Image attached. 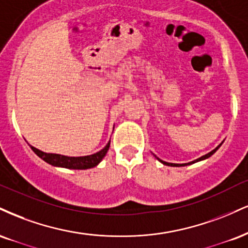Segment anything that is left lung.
I'll return each instance as SVG.
<instances>
[{"label": "left lung", "mask_w": 248, "mask_h": 248, "mask_svg": "<svg viewBox=\"0 0 248 248\" xmlns=\"http://www.w3.org/2000/svg\"><path fill=\"white\" fill-rule=\"evenodd\" d=\"M220 147V144L218 145V147H217L216 149H214L213 151H210L209 154H207V155H204V156H202V157H200V158H198V159H195V160H193V162H189V163H186V164H173V163H168V162H164V160H162V159H159V158H157L158 160H159L160 163H163L164 165H168V166H186V165H190V164H194V163H196V162H200V160H204V159H207V158H209L210 156H213V155L216 153L217 151V149H218Z\"/></svg>", "instance_id": "obj_1"}]
</instances>
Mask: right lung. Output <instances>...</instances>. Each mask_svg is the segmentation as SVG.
<instances>
[{
    "label": "right lung",
    "mask_w": 248,
    "mask_h": 248,
    "mask_svg": "<svg viewBox=\"0 0 248 248\" xmlns=\"http://www.w3.org/2000/svg\"><path fill=\"white\" fill-rule=\"evenodd\" d=\"M109 144H111V141L107 143L105 148L101 149L98 153L90 155V156L83 157H68L58 154H46L38 150L37 148L32 147V145H30V147H31L32 150L34 151L35 155H38L41 159H44L45 162L50 164V165L58 166V168H65L73 170H86L94 168V166H97L98 164L101 162V159L105 157L107 151H108Z\"/></svg>",
    "instance_id": "1"
}]
</instances>
